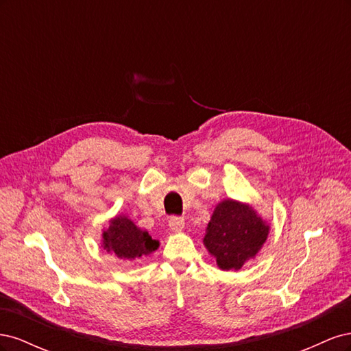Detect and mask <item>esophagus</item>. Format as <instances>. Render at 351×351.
I'll return each instance as SVG.
<instances>
[{"mask_svg":"<svg viewBox=\"0 0 351 351\" xmlns=\"http://www.w3.org/2000/svg\"><path fill=\"white\" fill-rule=\"evenodd\" d=\"M184 226H186V222H184L183 218L173 217L171 219H169V228H171L173 231H177V232L178 231H183Z\"/></svg>","mask_w":351,"mask_h":351,"instance_id":"obj_1","label":"esophagus"}]
</instances>
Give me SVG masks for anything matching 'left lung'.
<instances>
[{
	"label": "left lung",
	"instance_id": "obj_1",
	"mask_svg": "<svg viewBox=\"0 0 351 351\" xmlns=\"http://www.w3.org/2000/svg\"><path fill=\"white\" fill-rule=\"evenodd\" d=\"M269 228V222L247 202L224 199L212 212L204 244L219 269L239 271L256 258Z\"/></svg>",
	"mask_w": 351,
	"mask_h": 351
}]
</instances>
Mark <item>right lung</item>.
<instances>
[{"label":"right lung","mask_w":351,"mask_h":351,"mask_svg":"<svg viewBox=\"0 0 351 351\" xmlns=\"http://www.w3.org/2000/svg\"><path fill=\"white\" fill-rule=\"evenodd\" d=\"M101 246L121 261H134L155 252L159 241L146 230L137 227L129 217L120 214L112 217L108 227L102 230Z\"/></svg>","instance_id":"add662e5"}]
</instances>
